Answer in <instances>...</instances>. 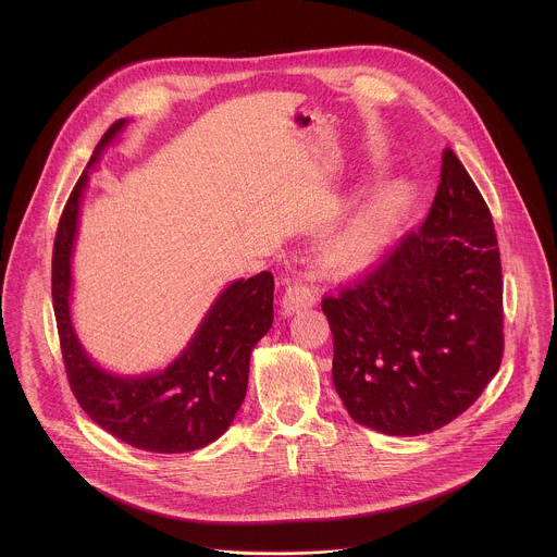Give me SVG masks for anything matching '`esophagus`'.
<instances>
[{"instance_id": "1", "label": "esophagus", "mask_w": 557, "mask_h": 557, "mask_svg": "<svg viewBox=\"0 0 557 557\" xmlns=\"http://www.w3.org/2000/svg\"><path fill=\"white\" fill-rule=\"evenodd\" d=\"M315 302H318V294H315L311 287L294 283V285H289V287L285 289V294H283L281 311H283V315H294V313H298L300 309H311V307H315Z\"/></svg>"}]
</instances>
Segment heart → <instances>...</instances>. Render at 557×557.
<instances>
[{"mask_svg":"<svg viewBox=\"0 0 557 557\" xmlns=\"http://www.w3.org/2000/svg\"><path fill=\"white\" fill-rule=\"evenodd\" d=\"M413 203L407 182L377 188L356 212L330 227L319 242L321 268L332 276H351L369 268L397 236Z\"/></svg>","mask_w":557,"mask_h":557,"instance_id":"b5f03b06","label":"heart"}]
</instances>
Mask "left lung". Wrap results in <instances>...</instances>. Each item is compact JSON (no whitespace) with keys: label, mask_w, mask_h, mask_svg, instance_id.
I'll return each instance as SVG.
<instances>
[{"label":"left lung","mask_w":557,"mask_h":557,"mask_svg":"<svg viewBox=\"0 0 557 557\" xmlns=\"http://www.w3.org/2000/svg\"><path fill=\"white\" fill-rule=\"evenodd\" d=\"M321 309L332 382L358 424L422 435L482 395L504 351L502 263L491 212L450 148L422 230Z\"/></svg>","instance_id":"1"}]
</instances>
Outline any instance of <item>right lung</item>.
<instances>
[{"label":"right lung","mask_w":557,"mask_h":557,"mask_svg":"<svg viewBox=\"0 0 557 557\" xmlns=\"http://www.w3.org/2000/svg\"><path fill=\"white\" fill-rule=\"evenodd\" d=\"M131 120H117L96 146L64 208L53 246V311L71 388L83 411L113 437L148 453L177 455L216 442L246 397L255 345L272 327L274 276L232 281L199 321L186 347L160 371L122 375L102 369L73 323V252L83 195L104 150Z\"/></svg>","instance_id":"1"}]
</instances>
